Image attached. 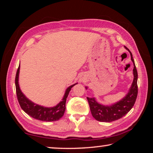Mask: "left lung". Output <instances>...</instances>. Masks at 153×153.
<instances>
[{
  "instance_id": "obj_1",
  "label": "left lung",
  "mask_w": 153,
  "mask_h": 153,
  "mask_svg": "<svg viewBox=\"0 0 153 153\" xmlns=\"http://www.w3.org/2000/svg\"><path fill=\"white\" fill-rule=\"evenodd\" d=\"M128 50L131 56V60L133 62L134 69V80L129 90L128 94L120 101L109 106L103 105L97 102L94 98L87 97L91 113L96 120L102 121V122H111V121L117 120L119 119L126 115L133 107L136 102L137 95H138V72L134 63L132 54L129 49L124 46ZM87 89V87H86Z\"/></svg>"
}]
</instances>
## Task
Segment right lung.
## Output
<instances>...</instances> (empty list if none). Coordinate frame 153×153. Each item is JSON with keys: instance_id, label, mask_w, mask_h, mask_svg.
I'll return each mask as SVG.
<instances>
[{"instance_id": "obj_1", "label": "right lung", "mask_w": 153, "mask_h": 153, "mask_svg": "<svg viewBox=\"0 0 153 153\" xmlns=\"http://www.w3.org/2000/svg\"><path fill=\"white\" fill-rule=\"evenodd\" d=\"M20 65L18 67L16 76H15V88H16V94L18 102L19 103L21 108L24 110L30 117L38 120L43 121H58L64 115L65 111V103L71 88L77 84L71 85L69 86L65 90L64 97L61 101L53 107H45L43 106L35 104L25 97L21 91L19 85V74Z\"/></svg>"}]
</instances>
